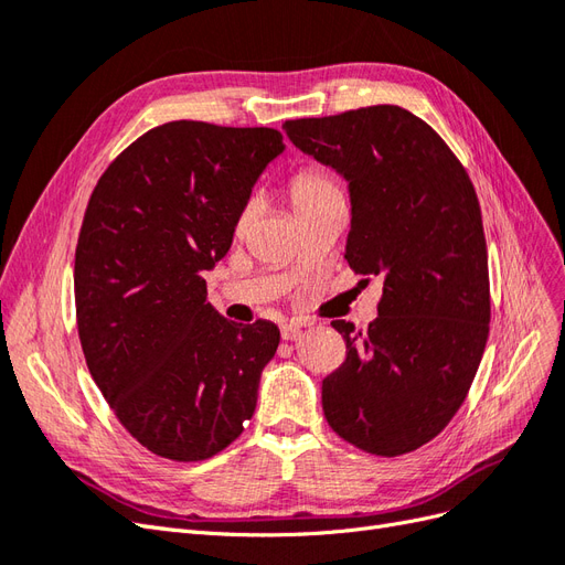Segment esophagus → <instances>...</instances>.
Masks as SVG:
<instances>
[{
    "mask_svg": "<svg viewBox=\"0 0 565 565\" xmlns=\"http://www.w3.org/2000/svg\"><path fill=\"white\" fill-rule=\"evenodd\" d=\"M280 334H282V339H287V341L301 339V334H303V324H297V322H285V324H280Z\"/></svg>",
    "mask_w": 565,
    "mask_h": 565,
    "instance_id": "1",
    "label": "esophagus"
}]
</instances>
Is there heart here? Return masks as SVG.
<instances>
[{"label":"heart","mask_w":565,"mask_h":565,"mask_svg":"<svg viewBox=\"0 0 565 565\" xmlns=\"http://www.w3.org/2000/svg\"><path fill=\"white\" fill-rule=\"evenodd\" d=\"M289 195H292L295 207L301 210L306 204L324 200V198H337L341 195L337 181L332 179V174L324 172L320 167H306L301 172H297L289 181ZM252 218V202H247L245 207L237 212L235 218V233H245L249 226Z\"/></svg>","instance_id":"b5f03b06"}]
</instances>
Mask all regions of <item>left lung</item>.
I'll return each mask as SVG.
<instances>
[{"mask_svg": "<svg viewBox=\"0 0 565 565\" xmlns=\"http://www.w3.org/2000/svg\"><path fill=\"white\" fill-rule=\"evenodd\" d=\"M289 141L349 181L347 262L380 278L377 320H332L347 361L322 380L324 419L351 446L396 457L465 403L490 324L488 247L467 169L405 108L287 119Z\"/></svg>", "mask_w": 565, "mask_h": 565, "instance_id": "8db88e82", "label": "left lung"}]
</instances>
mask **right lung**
<instances>
[{
  "instance_id": "right-lung-1",
  "label": "right lung",
  "mask_w": 565,
  "mask_h": 565,
  "mask_svg": "<svg viewBox=\"0 0 565 565\" xmlns=\"http://www.w3.org/2000/svg\"><path fill=\"white\" fill-rule=\"evenodd\" d=\"M282 150L278 129L179 119L119 152L89 198L75 249L82 351L119 424L160 457H214L254 415L280 330L218 316L202 273Z\"/></svg>"
}]
</instances>
